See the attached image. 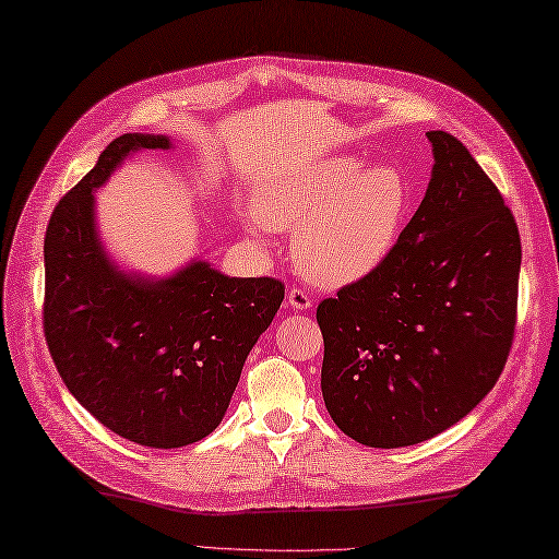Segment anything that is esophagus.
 <instances>
[{
    "mask_svg": "<svg viewBox=\"0 0 559 559\" xmlns=\"http://www.w3.org/2000/svg\"><path fill=\"white\" fill-rule=\"evenodd\" d=\"M288 305L293 307L295 312H305V310H310V307H312V298H310V295H307L305 288L293 286L288 290Z\"/></svg>",
    "mask_w": 559,
    "mask_h": 559,
    "instance_id": "1",
    "label": "esophagus"
}]
</instances>
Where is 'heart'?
<instances>
[{
	"label": "heart",
	"instance_id": "1",
	"mask_svg": "<svg viewBox=\"0 0 559 559\" xmlns=\"http://www.w3.org/2000/svg\"><path fill=\"white\" fill-rule=\"evenodd\" d=\"M338 156L283 175L257 206L261 221L295 235V261L317 286L370 276L396 247L411 211V185L391 163ZM264 223H257L259 228Z\"/></svg>",
	"mask_w": 559,
	"mask_h": 559
}]
</instances>
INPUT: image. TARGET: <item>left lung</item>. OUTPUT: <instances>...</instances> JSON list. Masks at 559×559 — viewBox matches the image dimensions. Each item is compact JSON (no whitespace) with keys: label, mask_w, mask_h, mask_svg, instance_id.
<instances>
[{"label":"left lung","mask_w":559,"mask_h":559,"mask_svg":"<svg viewBox=\"0 0 559 559\" xmlns=\"http://www.w3.org/2000/svg\"><path fill=\"white\" fill-rule=\"evenodd\" d=\"M427 139L432 180L396 247L317 307L326 411L367 447H411L459 423L497 384L514 341L516 221L456 136Z\"/></svg>","instance_id":"8db88e82"}]
</instances>
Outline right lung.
<instances>
[{"label":"right lung","instance_id":"obj_1","mask_svg":"<svg viewBox=\"0 0 559 559\" xmlns=\"http://www.w3.org/2000/svg\"><path fill=\"white\" fill-rule=\"evenodd\" d=\"M141 148H170V139L117 136L55 206L43 329L59 377L93 418L129 442L175 449L216 430L286 286L223 276L209 261L163 281L117 269L98 240L93 192Z\"/></svg>","mask_w":559,"mask_h":559}]
</instances>
